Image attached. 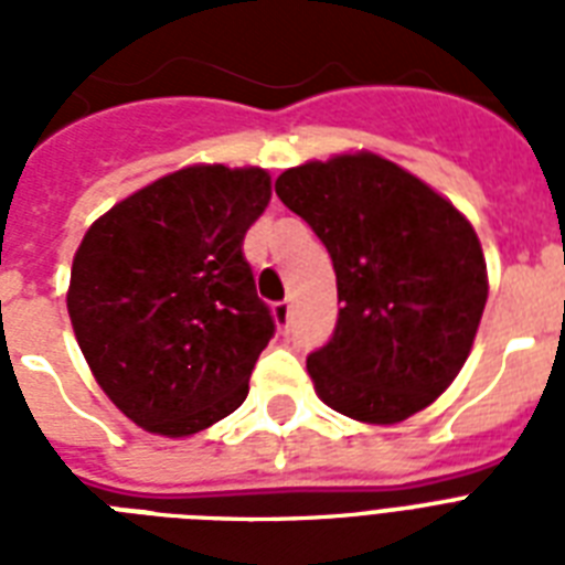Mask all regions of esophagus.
<instances>
[{
	"label": "esophagus",
	"instance_id": "1",
	"mask_svg": "<svg viewBox=\"0 0 565 565\" xmlns=\"http://www.w3.org/2000/svg\"><path fill=\"white\" fill-rule=\"evenodd\" d=\"M273 313H275V322H278V326H281V328H290L292 301H290V299L278 301V305H275V308H273Z\"/></svg>",
	"mask_w": 565,
	"mask_h": 565
}]
</instances>
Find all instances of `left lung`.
<instances>
[{"mask_svg": "<svg viewBox=\"0 0 565 565\" xmlns=\"http://www.w3.org/2000/svg\"><path fill=\"white\" fill-rule=\"evenodd\" d=\"M275 193L326 243L337 273L334 334L308 354L319 398L372 425L428 407L469 358L487 305L472 225L370 152L292 167Z\"/></svg>", "mask_w": 565, "mask_h": 565, "instance_id": "1", "label": "left lung"}]
</instances>
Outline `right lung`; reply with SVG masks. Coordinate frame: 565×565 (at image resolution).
<instances>
[{
    "label": "right lung",
    "mask_w": 565,
    "mask_h": 565,
    "mask_svg": "<svg viewBox=\"0 0 565 565\" xmlns=\"http://www.w3.org/2000/svg\"><path fill=\"white\" fill-rule=\"evenodd\" d=\"M264 170L188 167L84 234L66 308L108 398L140 428L188 437L246 402L275 334L243 255L269 204Z\"/></svg>",
    "instance_id": "1"
}]
</instances>
